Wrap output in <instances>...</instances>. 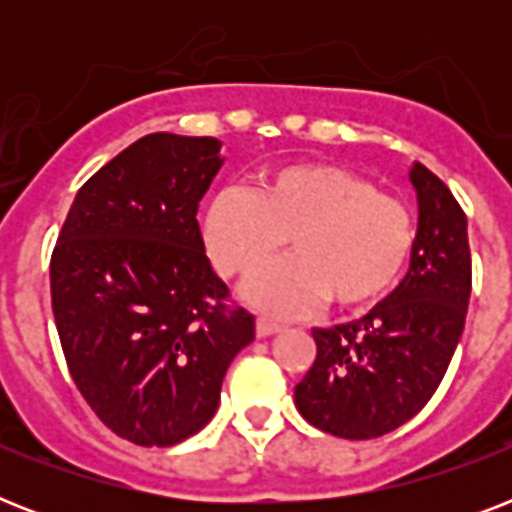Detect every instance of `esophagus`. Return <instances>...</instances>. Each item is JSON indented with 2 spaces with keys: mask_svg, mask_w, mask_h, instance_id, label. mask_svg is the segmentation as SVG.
I'll use <instances>...</instances> for the list:
<instances>
[{
  "mask_svg": "<svg viewBox=\"0 0 512 512\" xmlns=\"http://www.w3.org/2000/svg\"><path fill=\"white\" fill-rule=\"evenodd\" d=\"M255 329H257V337H268V335H276V332L281 329V324L279 321L268 319V316H257Z\"/></svg>",
  "mask_w": 512,
  "mask_h": 512,
  "instance_id": "1",
  "label": "esophagus"
}]
</instances>
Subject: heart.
<instances>
[{
	"mask_svg": "<svg viewBox=\"0 0 512 512\" xmlns=\"http://www.w3.org/2000/svg\"><path fill=\"white\" fill-rule=\"evenodd\" d=\"M201 236L228 279L263 271L284 244L295 257L247 287L257 308L300 313L332 300L364 311L398 287L412 260L417 225L404 201L329 162H295L265 172L252 193L225 188L207 204Z\"/></svg>",
	"mask_w": 512,
	"mask_h": 512,
	"instance_id": "heart-1",
	"label": "heart"
}]
</instances>
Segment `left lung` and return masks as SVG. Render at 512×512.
Here are the masks:
<instances>
[{"mask_svg": "<svg viewBox=\"0 0 512 512\" xmlns=\"http://www.w3.org/2000/svg\"><path fill=\"white\" fill-rule=\"evenodd\" d=\"M420 223L396 292L364 319L313 329L316 361L295 385L313 428L364 441L385 436L428 404L465 329L470 300L468 217L428 167L409 170Z\"/></svg>", "mask_w": 512, "mask_h": 512, "instance_id": "obj_1", "label": "left lung"}]
</instances>
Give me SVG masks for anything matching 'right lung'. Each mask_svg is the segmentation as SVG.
I'll use <instances>...</instances> for the list:
<instances>
[{"mask_svg": "<svg viewBox=\"0 0 512 512\" xmlns=\"http://www.w3.org/2000/svg\"><path fill=\"white\" fill-rule=\"evenodd\" d=\"M220 140L154 132L79 188L50 260L52 313L76 388L116 436L172 446L217 412L255 316L228 305L199 212Z\"/></svg>", "mask_w": 512, "mask_h": 512, "instance_id": "add662e5", "label": "right lung"}]
</instances>
